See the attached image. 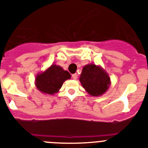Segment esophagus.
Returning <instances> with one entry per match:
<instances>
[{
	"instance_id": "34e87169",
	"label": "esophagus",
	"mask_w": 148,
	"mask_h": 148,
	"mask_svg": "<svg viewBox=\"0 0 148 148\" xmlns=\"http://www.w3.org/2000/svg\"><path fill=\"white\" fill-rule=\"evenodd\" d=\"M77 74H72V78L74 79H77Z\"/></svg>"
}]
</instances>
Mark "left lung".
<instances>
[{
  "label": "left lung",
  "instance_id": "8db88e82",
  "mask_svg": "<svg viewBox=\"0 0 148 148\" xmlns=\"http://www.w3.org/2000/svg\"><path fill=\"white\" fill-rule=\"evenodd\" d=\"M79 81L88 94L92 97H99L105 94L111 84L110 77L105 69L94 63L84 66Z\"/></svg>",
  "mask_w": 148,
  "mask_h": 148
}]
</instances>
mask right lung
I'll list each match as a JSON object with an SVG mask.
<instances>
[{
	"label": "right lung",
	"mask_w": 148,
	"mask_h": 148,
	"mask_svg": "<svg viewBox=\"0 0 148 148\" xmlns=\"http://www.w3.org/2000/svg\"><path fill=\"white\" fill-rule=\"evenodd\" d=\"M71 77L69 72L61 66L52 64L44 71L37 74L34 84L42 94L52 95L58 93L63 82Z\"/></svg>",
	"instance_id": "obj_1"
}]
</instances>
